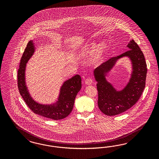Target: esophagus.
Segmentation results:
<instances>
[{"mask_svg":"<svg viewBox=\"0 0 159 159\" xmlns=\"http://www.w3.org/2000/svg\"><path fill=\"white\" fill-rule=\"evenodd\" d=\"M93 83V79L91 78H87L85 80V83L87 85H90Z\"/></svg>","mask_w":159,"mask_h":159,"instance_id":"esophagus-1","label":"esophagus"}]
</instances>
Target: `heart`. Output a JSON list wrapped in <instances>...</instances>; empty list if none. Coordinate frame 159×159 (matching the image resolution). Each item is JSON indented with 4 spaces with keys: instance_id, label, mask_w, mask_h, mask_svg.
Segmentation results:
<instances>
[{
    "instance_id": "b5f03b06",
    "label": "heart",
    "mask_w": 159,
    "mask_h": 159,
    "mask_svg": "<svg viewBox=\"0 0 159 159\" xmlns=\"http://www.w3.org/2000/svg\"><path fill=\"white\" fill-rule=\"evenodd\" d=\"M105 47H106V44L104 43L100 44L98 46V48H97V46L96 43H92L90 45V46L89 47V48L87 49V51L88 52H89L90 53H93L94 51H97L96 60L97 61H98L101 58V55H102V53ZM97 48H98L97 50L96 49Z\"/></svg>"
}]
</instances>
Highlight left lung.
Instances as JSON below:
<instances>
[{"label":"left lung","instance_id":"8db88e82","mask_svg":"<svg viewBox=\"0 0 159 159\" xmlns=\"http://www.w3.org/2000/svg\"><path fill=\"white\" fill-rule=\"evenodd\" d=\"M127 47L129 50L110 58L94 70L97 82L98 106L106 116H116L129 109L139 100L145 87L147 65L144 55L134 39L129 41ZM125 56L130 59L133 71L126 86L118 91L106 80L105 76L116 61Z\"/></svg>","mask_w":159,"mask_h":159}]
</instances>
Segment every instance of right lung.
Listing matches in <instances>:
<instances>
[{"label":"right lung","instance_id":"obj_1","mask_svg":"<svg viewBox=\"0 0 159 159\" xmlns=\"http://www.w3.org/2000/svg\"><path fill=\"white\" fill-rule=\"evenodd\" d=\"M33 41L27 43L20 60L17 73V84L20 94L29 108L34 113L53 120H62L72 111L75 98L82 87L81 77L76 75L63 83L58 101L52 104H43L34 101L29 93L25 84L26 63L35 52Z\"/></svg>","mask_w":159,"mask_h":159}]
</instances>
